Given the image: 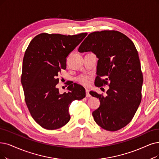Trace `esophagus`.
Masks as SVG:
<instances>
[{"label":"esophagus","instance_id":"1","mask_svg":"<svg viewBox=\"0 0 159 159\" xmlns=\"http://www.w3.org/2000/svg\"><path fill=\"white\" fill-rule=\"evenodd\" d=\"M85 91H86V97H91V94H89V90L87 89H86Z\"/></svg>","mask_w":159,"mask_h":159}]
</instances>
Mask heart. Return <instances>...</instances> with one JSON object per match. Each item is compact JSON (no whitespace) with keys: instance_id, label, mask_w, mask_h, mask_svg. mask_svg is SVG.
Returning a JSON list of instances; mask_svg holds the SVG:
<instances>
[{"instance_id":"b5f03b06","label":"heart","mask_w":159,"mask_h":159,"mask_svg":"<svg viewBox=\"0 0 159 159\" xmlns=\"http://www.w3.org/2000/svg\"><path fill=\"white\" fill-rule=\"evenodd\" d=\"M78 80L81 84L85 86L87 85L90 82V78L87 77V76H81V77L79 78Z\"/></svg>"}]
</instances>
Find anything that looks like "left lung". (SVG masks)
<instances>
[{
	"label": "left lung",
	"mask_w": 159,
	"mask_h": 159,
	"mask_svg": "<svg viewBox=\"0 0 159 159\" xmlns=\"http://www.w3.org/2000/svg\"><path fill=\"white\" fill-rule=\"evenodd\" d=\"M78 52L96 55L98 60L95 85L109 86L106 97L89 93L100 103L93 112L94 121L106 130L123 128L135 115L142 100L143 75L134 43L116 30L97 31L87 36Z\"/></svg>",
	"instance_id": "1"
}]
</instances>
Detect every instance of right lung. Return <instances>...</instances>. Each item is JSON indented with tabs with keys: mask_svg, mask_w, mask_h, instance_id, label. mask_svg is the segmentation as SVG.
Wrapping results in <instances>:
<instances>
[{
	"mask_svg": "<svg viewBox=\"0 0 159 159\" xmlns=\"http://www.w3.org/2000/svg\"><path fill=\"white\" fill-rule=\"evenodd\" d=\"M87 35L42 33L25 51L21 75L25 102L31 116L43 129L55 130L65 125L70 119L72 102L85 97V89L79 84L70 85L69 91L63 94L56 85L59 73L66 68L67 57Z\"/></svg>",
	"mask_w": 159,
	"mask_h": 159,
	"instance_id": "right-lung-1",
	"label": "right lung"
}]
</instances>
